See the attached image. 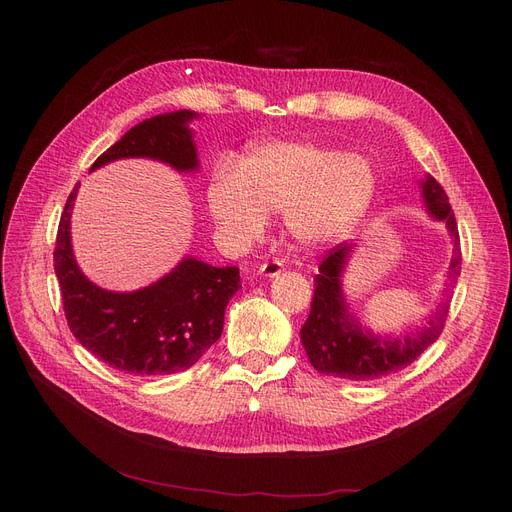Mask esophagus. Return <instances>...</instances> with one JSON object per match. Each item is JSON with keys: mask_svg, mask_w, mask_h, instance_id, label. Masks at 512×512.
Segmentation results:
<instances>
[{"mask_svg": "<svg viewBox=\"0 0 512 512\" xmlns=\"http://www.w3.org/2000/svg\"><path fill=\"white\" fill-rule=\"evenodd\" d=\"M282 270H284V267H282L280 261H270V263H263L257 272L263 278H276V276L282 274Z\"/></svg>", "mask_w": 512, "mask_h": 512, "instance_id": "34e87169", "label": "esophagus"}]
</instances>
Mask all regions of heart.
Instances as JSON below:
<instances>
[{
    "instance_id": "1",
    "label": "heart",
    "mask_w": 512,
    "mask_h": 512,
    "mask_svg": "<svg viewBox=\"0 0 512 512\" xmlns=\"http://www.w3.org/2000/svg\"><path fill=\"white\" fill-rule=\"evenodd\" d=\"M375 172L359 153L309 141H270L242 153L238 166H213L205 201L213 224L236 249L251 247L282 213L301 249H319L353 230L375 197Z\"/></svg>"
}]
</instances>
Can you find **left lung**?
<instances>
[{"label":"left lung","mask_w":512,"mask_h":512,"mask_svg":"<svg viewBox=\"0 0 512 512\" xmlns=\"http://www.w3.org/2000/svg\"><path fill=\"white\" fill-rule=\"evenodd\" d=\"M419 188L429 218L446 226L452 242L448 278L456 280L461 276V240L448 197L429 174L419 180ZM355 249V242H342L319 265V274L313 280L311 313L301 328V342L311 365L319 373L342 380H375L405 369L438 340L448 315V299L438 303L436 311L427 315L423 328L400 336L373 332L351 311V303L344 294V274Z\"/></svg>","instance_id":"8db88e82"}]
</instances>
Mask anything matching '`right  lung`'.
I'll use <instances>...</instances> for the list:
<instances>
[{
	"mask_svg": "<svg viewBox=\"0 0 512 512\" xmlns=\"http://www.w3.org/2000/svg\"><path fill=\"white\" fill-rule=\"evenodd\" d=\"M178 110L132 126L101 153L91 172L118 159L143 157L182 174L199 172L193 120ZM78 184L66 201L53 267L62 288L64 313L74 338L91 355L132 375H168L193 367L222 336L224 313L240 288L238 267H215L186 255L159 280L139 290H107L91 282L76 263L70 220Z\"/></svg>",
	"mask_w": 512,
	"mask_h": 512,
	"instance_id": "1",
	"label": "right lung"
}]
</instances>
